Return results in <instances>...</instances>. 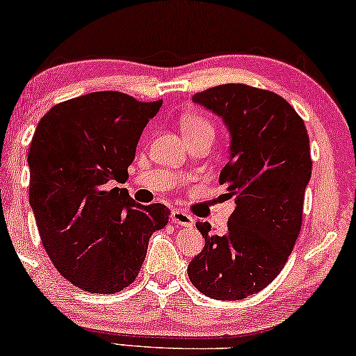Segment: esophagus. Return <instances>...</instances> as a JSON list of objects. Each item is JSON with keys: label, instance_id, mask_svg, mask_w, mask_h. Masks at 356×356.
I'll use <instances>...</instances> for the list:
<instances>
[{"label": "esophagus", "instance_id": "1", "mask_svg": "<svg viewBox=\"0 0 356 356\" xmlns=\"http://www.w3.org/2000/svg\"><path fill=\"white\" fill-rule=\"evenodd\" d=\"M172 222L180 227H190L193 224V217L182 209L172 211Z\"/></svg>", "mask_w": 356, "mask_h": 356}]
</instances>
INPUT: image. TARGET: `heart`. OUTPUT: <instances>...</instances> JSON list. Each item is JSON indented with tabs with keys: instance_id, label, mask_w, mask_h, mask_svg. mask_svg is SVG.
<instances>
[{
	"instance_id": "1",
	"label": "heart",
	"mask_w": 356,
	"mask_h": 356,
	"mask_svg": "<svg viewBox=\"0 0 356 356\" xmlns=\"http://www.w3.org/2000/svg\"><path fill=\"white\" fill-rule=\"evenodd\" d=\"M180 127H182L184 136L196 134V132H203V131L214 132V131H212V124L204 118V116H201V115L185 116V118L182 120V124H180Z\"/></svg>"
}]
</instances>
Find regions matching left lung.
<instances>
[{
	"instance_id": "1",
	"label": "left lung",
	"mask_w": 356,
	"mask_h": 356,
	"mask_svg": "<svg viewBox=\"0 0 356 356\" xmlns=\"http://www.w3.org/2000/svg\"><path fill=\"white\" fill-rule=\"evenodd\" d=\"M192 100L219 116L230 134L219 180L235 209L224 235L196 222L204 248L190 261L188 278L211 299L241 300L277 278L299 236L312 177L309 134L296 110L264 89L220 84Z\"/></svg>"
}]
</instances>
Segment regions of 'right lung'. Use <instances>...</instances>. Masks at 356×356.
Masks as SVG:
<instances>
[{"instance_id":"right-lung-1","label":"right lung","mask_w":356,"mask_h":356,"mask_svg":"<svg viewBox=\"0 0 356 356\" xmlns=\"http://www.w3.org/2000/svg\"><path fill=\"white\" fill-rule=\"evenodd\" d=\"M163 100L116 91L57 104L29 152L30 206L47 256L79 289L115 294L136 280L148 240L168 225L166 206L137 204L124 184L145 126Z\"/></svg>"}]
</instances>
